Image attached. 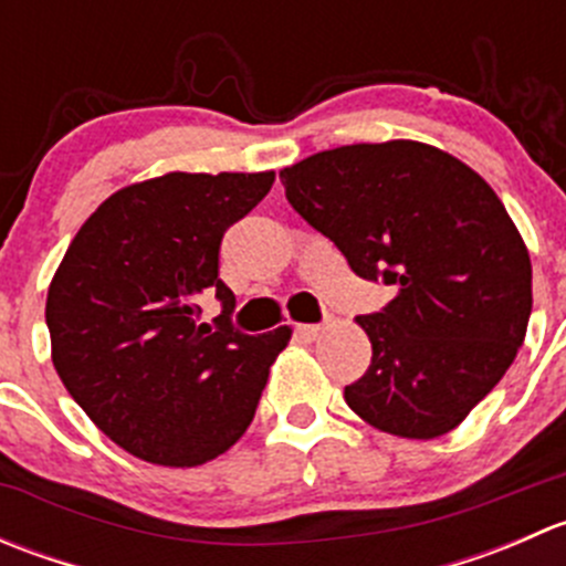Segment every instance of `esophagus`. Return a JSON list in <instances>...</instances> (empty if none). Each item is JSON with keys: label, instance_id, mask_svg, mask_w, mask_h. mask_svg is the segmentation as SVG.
<instances>
[{"label": "esophagus", "instance_id": "obj_1", "mask_svg": "<svg viewBox=\"0 0 566 566\" xmlns=\"http://www.w3.org/2000/svg\"><path fill=\"white\" fill-rule=\"evenodd\" d=\"M319 325H310V323H301V325H295V334L298 336H304V339H317L319 336Z\"/></svg>", "mask_w": 566, "mask_h": 566}]
</instances>
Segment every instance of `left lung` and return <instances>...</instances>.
I'll return each mask as SVG.
<instances>
[{
    "label": "left lung",
    "mask_w": 566,
    "mask_h": 566,
    "mask_svg": "<svg viewBox=\"0 0 566 566\" xmlns=\"http://www.w3.org/2000/svg\"><path fill=\"white\" fill-rule=\"evenodd\" d=\"M279 177L358 276L397 290L356 317L373 364L345 402L389 436H447L526 339L531 260L504 202L460 158L410 139L323 150Z\"/></svg>",
    "instance_id": "1"
}]
</instances>
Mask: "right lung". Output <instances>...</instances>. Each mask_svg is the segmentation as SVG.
I'll return each instance as SVG.
<instances>
[{"label": "right lung", "instance_id": "right-lung-1", "mask_svg": "<svg viewBox=\"0 0 566 566\" xmlns=\"http://www.w3.org/2000/svg\"><path fill=\"white\" fill-rule=\"evenodd\" d=\"M273 172H169L114 191L67 247L49 284L51 361L67 394L134 458L193 468L224 454L254 419L293 328L230 325L219 279L224 232L273 186ZM226 310L199 324L196 301Z\"/></svg>", "mask_w": 566, "mask_h": 566}]
</instances>
